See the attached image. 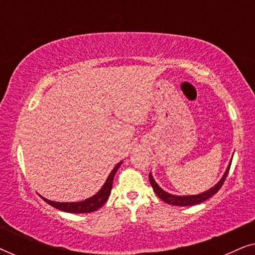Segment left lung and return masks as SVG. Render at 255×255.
Returning <instances> with one entry per match:
<instances>
[{
    "label": "left lung",
    "mask_w": 255,
    "mask_h": 255,
    "mask_svg": "<svg viewBox=\"0 0 255 255\" xmlns=\"http://www.w3.org/2000/svg\"><path fill=\"white\" fill-rule=\"evenodd\" d=\"M231 161H230V163L228 165V168H226L225 173L223 174L222 179L219 180L214 187H211L210 189L205 190L203 193L197 194V195H173L170 193H167L166 190H163L162 188L155 182L154 177H153L151 172H149V176H148L149 183H151V186L153 188V190H154V193L156 194V196H158L160 200L166 202V203L172 204V205H177V207H189V205L200 204L202 202L209 200L211 196H214V195L221 189V187L223 186V183H224L226 176H228L229 174L230 167H231Z\"/></svg>",
    "instance_id": "8db88e82"
}]
</instances>
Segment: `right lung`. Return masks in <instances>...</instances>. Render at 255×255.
Returning <instances> with one entry per match:
<instances>
[{
	"label": "right lung",
	"instance_id": "1",
	"mask_svg": "<svg viewBox=\"0 0 255 255\" xmlns=\"http://www.w3.org/2000/svg\"><path fill=\"white\" fill-rule=\"evenodd\" d=\"M122 163H123V161H120L114 167V169L110 172L109 176L107 177L106 182H104L102 187H101V189L97 191L95 195H93V196H90L89 198H86V200L79 202H55L47 200V198L43 197L41 195H39V196L43 198L46 203L52 205V207L65 212H71V214H88V212L96 211L99 210V209L106 203L108 198H109L111 188H113L115 174H116Z\"/></svg>",
	"mask_w": 255,
	"mask_h": 255
}]
</instances>
